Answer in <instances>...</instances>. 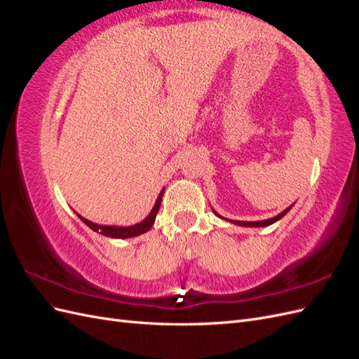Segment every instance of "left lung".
<instances>
[{
  "mask_svg": "<svg viewBox=\"0 0 359 359\" xmlns=\"http://www.w3.org/2000/svg\"><path fill=\"white\" fill-rule=\"evenodd\" d=\"M292 208V205L289 206V208L287 210H285L283 212H280L278 215H276V217H273V219H269V220H262V222H233L235 224H240V226H250V227H262V226H269V224H273V223H276L277 220H280L281 219V217H283L289 210ZM217 215H219V214H217ZM220 217V215H219Z\"/></svg>",
  "mask_w": 359,
  "mask_h": 359,
  "instance_id": "1",
  "label": "left lung"
}]
</instances>
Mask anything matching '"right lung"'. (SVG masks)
Segmentation results:
<instances>
[{
	"instance_id": "add662e5",
	"label": "right lung",
	"mask_w": 359,
	"mask_h": 359,
	"mask_svg": "<svg viewBox=\"0 0 359 359\" xmlns=\"http://www.w3.org/2000/svg\"><path fill=\"white\" fill-rule=\"evenodd\" d=\"M161 196H163V190L161 193L158 194V199L154 205L153 211L149 212V215L147 217V219L144 222H140L137 224H133V226H128V227H119V226H100V224H95V223H91L90 220H85L83 217H81L79 214V219L90 227V229H93L94 232L97 233H102V235H106V236H111V238H130V236H137L140 233H144L147 231L151 229V226L154 224L156 222V215L160 210V205H161Z\"/></svg>"
}]
</instances>
